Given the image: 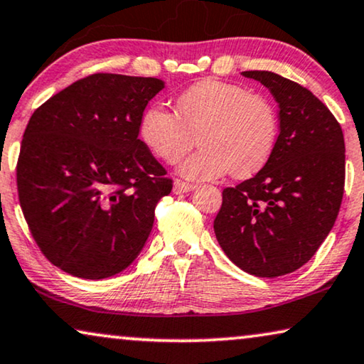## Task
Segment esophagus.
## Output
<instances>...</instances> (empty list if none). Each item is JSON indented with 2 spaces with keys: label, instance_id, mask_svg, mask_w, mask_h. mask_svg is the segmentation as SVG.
Masks as SVG:
<instances>
[{
  "label": "esophagus",
  "instance_id": "esophagus-1",
  "mask_svg": "<svg viewBox=\"0 0 364 364\" xmlns=\"http://www.w3.org/2000/svg\"><path fill=\"white\" fill-rule=\"evenodd\" d=\"M194 188H196V186H194V184H191V183H186L183 180H176L175 184H173V193H176V194L189 193V191H193Z\"/></svg>",
  "mask_w": 364,
  "mask_h": 364
}]
</instances>
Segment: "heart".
Returning a JSON list of instances; mask_svg holds the SVG:
<instances>
[{"mask_svg":"<svg viewBox=\"0 0 364 364\" xmlns=\"http://www.w3.org/2000/svg\"><path fill=\"white\" fill-rule=\"evenodd\" d=\"M279 120L272 104L242 85L206 79L184 90L176 114L151 105L140 122V135L153 155L180 161L198 141L201 148L181 165L193 180H214L229 171L249 178L262 170L277 141Z\"/></svg>","mask_w":364,"mask_h":364,"instance_id":"heart-1","label":"heart"}]
</instances>
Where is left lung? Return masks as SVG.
Here are the masks:
<instances>
[{
  "instance_id": "obj_1",
  "label": "left lung",
  "mask_w": 364,
  "mask_h": 364,
  "mask_svg": "<svg viewBox=\"0 0 364 364\" xmlns=\"http://www.w3.org/2000/svg\"><path fill=\"white\" fill-rule=\"evenodd\" d=\"M279 104L280 132L257 175L223 191L214 219L219 245L255 277L295 272L331 231L345 191V140L323 102L269 70H245Z\"/></svg>"
}]
</instances>
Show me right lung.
Returning <instances> with one entry per match:
<instances>
[{"instance_id": "obj_1", "label": "right lung", "mask_w": 364, "mask_h": 364, "mask_svg": "<svg viewBox=\"0 0 364 364\" xmlns=\"http://www.w3.org/2000/svg\"><path fill=\"white\" fill-rule=\"evenodd\" d=\"M163 89L155 77L87 75L34 110L16 165L24 219L46 259L82 279L129 267L171 193L140 122Z\"/></svg>"}]
</instances>
